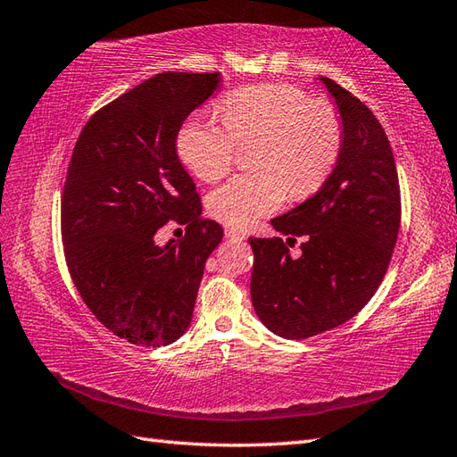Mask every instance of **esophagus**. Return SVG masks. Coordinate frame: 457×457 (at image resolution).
Listing matches in <instances>:
<instances>
[{
  "instance_id": "1",
  "label": "esophagus",
  "mask_w": 457,
  "mask_h": 457,
  "mask_svg": "<svg viewBox=\"0 0 457 457\" xmlns=\"http://www.w3.org/2000/svg\"><path fill=\"white\" fill-rule=\"evenodd\" d=\"M226 237H228V239H231V241H245V239H247L245 231L234 229V228H228V229H226Z\"/></svg>"
}]
</instances>
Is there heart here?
Returning <instances> with one entry per match:
<instances>
[{
  "label": "heart",
  "instance_id": "heart-1",
  "mask_svg": "<svg viewBox=\"0 0 457 457\" xmlns=\"http://www.w3.org/2000/svg\"><path fill=\"white\" fill-rule=\"evenodd\" d=\"M220 121L194 115L177 139L180 159L198 179L216 182L236 161L237 143L259 139L255 172L237 174L208 196V210L229 228H249L285 200L306 198L326 180L342 147L332 105L290 84H259L226 96Z\"/></svg>",
  "mask_w": 457,
  "mask_h": 457
}]
</instances>
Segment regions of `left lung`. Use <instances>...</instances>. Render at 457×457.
Wrapping results in <instances>:
<instances>
[{"instance_id": "left-lung-1", "label": "left lung", "mask_w": 457, "mask_h": 457, "mask_svg": "<svg viewBox=\"0 0 457 457\" xmlns=\"http://www.w3.org/2000/svg\"><path fill=\"white\" fill-rule=\"evenodd\" d=\"M342 123L334 170L296 208L270 220L283 237H249L251 300L270 332L303 339L342 326L361 310L389 267L401 226V190L391 143L365 104L320 76ZM307 237L290 258L294 237Z\"/></svg>"}]
</instances>
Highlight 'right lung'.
<instances>
[{
    "label": "right lung",
    "instance_id": "obj_1",
    "mask_svg": "<svg viewBox=\"0 0 457 457\" xmlns=\"http://www.w3.org/2000/svg\"><path fill=\"white\" fill-rule=\"evenodd\" d=\"M220 72H161L104 105L84 125L62 194V245L82 300L135 345H169L187 332L223 229L202 218L196 184L177 154L184 120L218 90ZM174 219L187 236L154 234Z\"/></svg>",
    "mask_w": 457,
    "mask_h": 457
}]
</instances>
